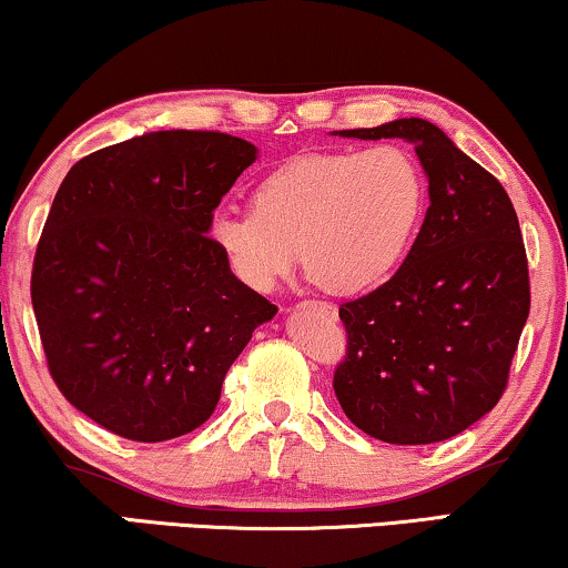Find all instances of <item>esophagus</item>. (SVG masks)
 Wrapping results in <instances>:
<instances>
[{"mask_svg":"<svg viewBox=\"0 0 568 568\" xmlns=\"http://www.w3.org/2000/svg\"><path fill=\"white\" fill-rule=\"evenodd\" d=\"M301 306H304V308H320V312H325V314H329V317H335V306L333 304H322V301H304Z\"/></svg>","mask_w":568,"mask_h":568,"instance_id":"esophagus-1","label":"esophagus"}]
</instances>
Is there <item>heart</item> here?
<instances>
[{
  "label": "heart",
  "instance_id": "1",
  "mask_svg": "<svg viewBox=\"0 0 568 568\" xmlns=\"http://www.w3.org/2000/svg\"><path fill=\"white\" fill-rule=\"evenodd\" d=\"M425 204V172L406 149L312 152L272 170L248 210H214L210 239L254 291L275 288L301 256L327 291L362 293L404 262Z\"/></svg>",
  "mask_w": 568,
  "mask_h": 568
}]
</instances>
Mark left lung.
<instances>
[{"label":"left lung","instance_id":"8db88e82","mask_svg":"<svg viewBox=\"0 0 568 568\" xmlns=\"http://www.w3.org/2000/svg\"><path fill=\"white\" fill-rule=\"evenodd\" d=\"M343 139L414 143L429 206L400 270L341 304L348 354L335 396L354 425L393 445L448 440L504 396L529 317V270L514 204L440 128L400 118Z\"/></svg>","mask_w":568,"mask_h":568}]
</instances>
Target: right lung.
<instances>
[{"label": "right lung", "mask_w": 568, "mask_h": 568, "mask_svg": "<svg viewBox=\"0 0 568 568\" xmlns=\"http://www.w3.org/2000/svg\"><path fill=\"white\" fill-rule=\"evenodd\" d=\"M254 143L156 131L70 168L36 248L31 301L62 396L139 443L210 419L222 379L277 306L233 275L210 217Z\"/></svg>", "instance_id": "1"}]
</instances>
